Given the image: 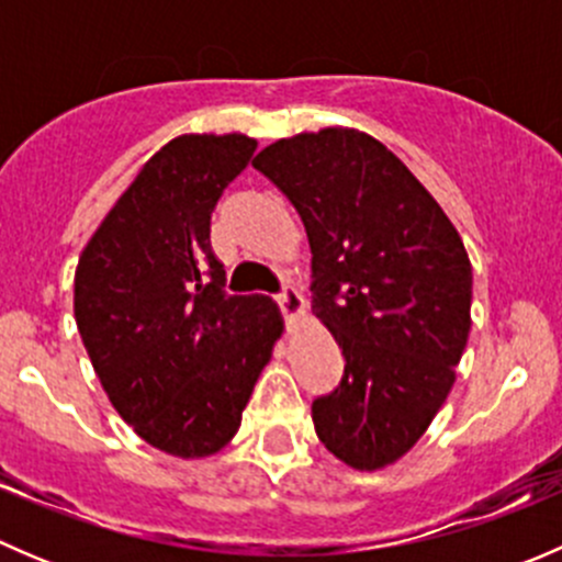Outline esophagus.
I'll return each instance as SVG.
<instances>
[{
    "instance_id": "obj_1",
    "label": "esophagus",
    "mask_w": 562,
    "mask_h": 562,
    "mask_svg": "<svg viewBox=\"0 0 562 562\" xmlns=\"http://www.w3.org/2000/svg\"><path fill=\"white\" fill-rule=\"evenodd\" d=\"M277 304H280L282 315H285L288 321L304 313V299H302V293H299L293 285H285L280 293H277Z\"/></svg>"
}]
</instances>
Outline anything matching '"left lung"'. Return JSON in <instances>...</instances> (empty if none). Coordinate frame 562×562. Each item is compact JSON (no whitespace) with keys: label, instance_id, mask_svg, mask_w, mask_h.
<instances>
[{"label":"left lung","instance_id":"left-lung-1","mask_svg":"<svg viewBox=\"0 0 562 562\" xmlns=\"http://www.w3.org/2000/svg\"><path fill=\"white\" fill-rule=\"evenodd\" d=\"M252 166L302 217L313 313L345 372L313 402L321 443L356 470L416 446L454 386L473 269L443 209L372 135L326 127L266 146Z\"/></svg>","mask_w":562,"mask_h":562}]
</instances>
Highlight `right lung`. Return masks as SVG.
<instances>
[{"instance_id": "add662e5", "label": "right lung", "mask_w": 562, "mask_h": 562, "mask_svg": "<svg viewBox=\"0 0 562 562\" xmlns=\"http://www.w3.org/2000/svg\"><path fill=\"white\" fill-rule=\"evenodd\" d=\"M241 133L179 135L122 192L83 247L76 323L119 416L181 459L223 449L282 334L269 296L225 293L212 212L252 160Z\"/></svg>"}]
</instances>
